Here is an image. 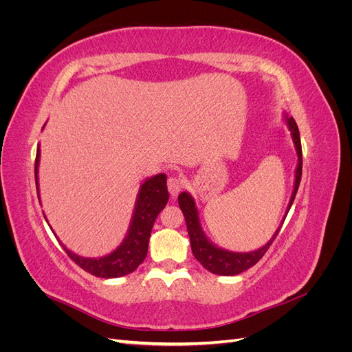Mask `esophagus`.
Returning <instances> with one entry per match:
<instances>
[{"mask_svg":"<svg viewBox=\"0 0 352 352\" xmlns=\"http://www.w3.org/2000/svg\"><path fill=\"white\" fill-rule=\"evenodd\" d=\"M182 188H184V180L179 176H172L167 179V189L172 197H176L180 190H182Z\"/></svg>","mask_w":352,"mask_h":352,"instance_id":"esophagus-1","label":"esophagus"}]
</instances>
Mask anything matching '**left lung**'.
Returning a JSON list of instances; mask_svg holds the SVG:
<instances>
[{
    "instance_id": "1",
    "label": "left lung",
    "mask_w": 352,
    "mask_h": 352,
    "mask_svg": "<svg viewBox=\"0 0 352 352\" xmlns=\"http://www.w3.org/2000/svg\"><path fill=\"white\" fill-rule=\"evenodd\" d=\"M285 120L291 131L292 142H294L295 151L298 155V163H296V168H295V180H294V190H292V195L289 199V204H287V208H286V214H287V211H289L292 202L295 199L298 186H300V182H301L302 150H301L300 131H298V126L294 120V117H287V114L285 113ZM177 201H179V207H180V210H182L185 220H186V228H188L189 239H190V250H192L194 257L202 264V267H206L208 272L214 273V274H220V276H235L245 270H248L250 267H252L254 264H257L261 260L263 255L265 254V251L270 248V245L273 243L276 236H278V233H279L283 221H285V217H286V214H285L279 229L274 232L272 239L265 245H263L261 248L255 250V251H250V252H233V251H228L225 248L217 247V245L212 243L206 236L204 230H202V228H201L198 208H197L195 199L192 198V195L185 190V192H182L177 197Z\"/></svg>"
}]
</instances>
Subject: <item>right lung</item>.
Listing matches in <instances>:
<instances>
[{"instance_id":"add662e5","label":"right lung","mask_w":352,"mask_h":352,"mask_svg":"<svg viewBox=\"0 0 352 352\" xmlns=\"http://www.w3.org/2000/svg\"><path fill=\"white\" fill-rule=\"evenodd\" d=\"M39 157H41V150L38 145L36 160H35V182H36L38 199H41L39 184H38ZM166 180H167V176L164 173H158L155 176H151L144 180L140 188V192H138V197H136L133 214H132L131 225H129V229H127L126 236L119 247H117L114 251H111L110 254L98 258H89V257H82V255L74 254L73 251L67 250L63 243L61 247L65 248L69 257L76 263L79 267H82L85 272L97 276V278L114 279V278H122V276L135 272L138 269V265H140L146 257L148 242H150L154 221L158 216V212L166 207L168 201V190H167Z\"/></svg>"}]
</instances>
